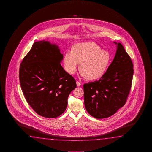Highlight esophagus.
I'll return each mask as SVG.
<instances>
[{
	"instance_id": "1",
	"label": "esophagus",
	"mask_w": 152,
	"mask_h": 152,
	"mask_svg": "<svg viewBox=\"0 0 152 152\" xmlns=\"http://www.w3.org/2000/svg\"><path fill=\"white\" fill-rule=\"evenodd\" d=\"M77 87H80V86L81 85V83L79 81H77Z\"/></svg>"
}]
</instances>
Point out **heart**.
<instances>
[{"label":"heart","instance_id":"obj_1","mask_svg":"<svg viewBox=\"0 0 152 152\" xmlns=\"http://www.w3.org/2000/svg\"><path fill=\"white\" fill-rule=\"evenodd\" d=\"M108 52L102 50L94 42L75 44L72 50H67L64 58L65 69L74 74L80 64V74L89 80H97L105 73L110 63Z\"/></svg>","mask_w":152,"mask_h":152}]
</instances>
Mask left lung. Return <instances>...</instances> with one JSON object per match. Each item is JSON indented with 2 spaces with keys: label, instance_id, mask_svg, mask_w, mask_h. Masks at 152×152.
<instances>
[{
  "label": "left lung",
  "instance_id": "1",
  "mask_svg": "<svg viewBox=\"0 0 152 152\" xmlns=\"http://www.w3.org/2000/svg\"><path fill=\"white\" fill-rule=\"evenodd\" d=\"M113 61L98 81L83 85L85 107L96 118H106L124 105L131 88L133 63L121 43Z\"/></svg>",
  "mask_w": 152,
  "mask_h": 152
}]
</instances>
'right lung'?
<instances>
[{
	"label": "right lung",
	"mask_w": 152,
	"mask_h": 152,
	"mask_svg": "<svg viewBox=\"0 0 152 152\" xmlns=\"http://www.w3.org/2000/svg\"><path fill=\"white\" fill-rule=\"evenodd\" d=\"M63 54L48 41L34 42L19 69L21 89L26 100L39 115L55 118L64 112L76 81L61 65Z\"/></svg>",
	"instance_id": "add662e5"
}]
</instances>
